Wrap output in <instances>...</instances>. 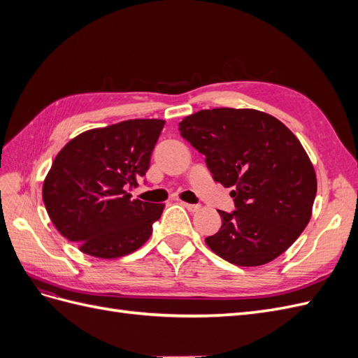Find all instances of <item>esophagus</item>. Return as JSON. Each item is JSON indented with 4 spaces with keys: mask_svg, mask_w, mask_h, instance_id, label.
<instances>
[{
    "mask_svg": "<svg viewBox=\"0 0 358 358\" xmlns=\"http://www.w3.org/2000/svg\"><path fill=\"white\" fill-rule=\"evenodd\" d=\"M182 206H183V208H187L189 212H197V210H200V204H191V203L182 201Z\"/></svg>",
    "mask_w": 358,
    "mask_h": 358,
    "instance_id": "1",
    "label": "esophagus"
}]
</instances>
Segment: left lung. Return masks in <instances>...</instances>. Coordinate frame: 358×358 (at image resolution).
Returning <instances> with one entry per match:
<instances>
[{
    "instance_id": "8db88e82",
    "label": "left lung",
    "mask_w": 358,
    "mask_h": 358,
    "mask_svg": "<svg viewBox=\"0 0 358 358\" xmlns=\"http://www.w3.org/2000/svg\"><path fill=\"white\" fill-rule=\"evenodd\" d=\"M180 136L206 157L213 180L233 188L236 210L206 245L227 262H273L297 241L312 215L317 175L299 138L272 115L254 109L200 110L179 124Z\"/></svg>"
}]
</instances>
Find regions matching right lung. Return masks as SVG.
Segmentation results:
<instances>
[{"instance_id": "obj_1", "label": "right lung", "mask_w": 358, "mask_h": 358, "mask_svg": "<svg viewBox=\"0 0 358 358\" xmlns=\"http://www.w3.org/2000/svg\"><path fill=\"white\" fill-rule=\"evenodd\" d=\"M166 121L129 119L88 129L53 159L43 201L57 230L83 254L119 258L152 234L164 204L133 199L128 188L146 175Z\"/></svg>"}]
</instances>
